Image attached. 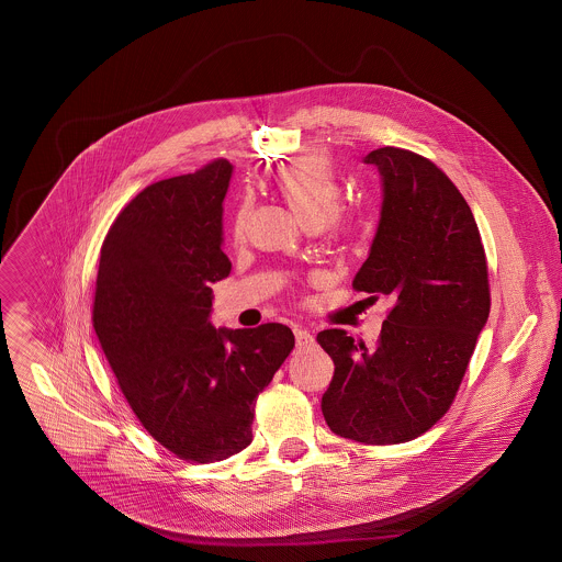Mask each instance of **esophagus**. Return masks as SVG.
<instances>
[{
    "mask_svg": "<svg viewBox=\"0 0 562 562\" xmlns=\"http://www.w3.org/2000/svg\"><path fill=\"white\" fill-rule=\"evenodd\" d=\"M293 331H295V338H297V345H300V347H308V345L314 342V338H312V334L306 327L293 325Z\"/></svg>",
    "mask_w": 562,
    "mask_h": 562,
    "instance_id": "1",
    "label": "esophagus"
}]
</instances>
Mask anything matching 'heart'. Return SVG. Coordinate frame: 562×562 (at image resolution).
<instances>
[{
  "mask_svg": "<svg viewBox=\"0 0 562 562\" xmlns=\"http://www.w3.org/2000/svg\"><path fill=\"white\" fill-rule=\"evenodd\" d=\"M273 186L284 195L291 209L308 226H318L331 239L351 233V217L340 209L342 183L331 161L323 153H306L273 175ZM248 209L241 204L231 217V235L241 237Z\"/></svg>",
  "mask_w": 562,
  "mask_h": 562,
  "instance_id": "heart-1",
  "label": "heart"
}]
</instances>
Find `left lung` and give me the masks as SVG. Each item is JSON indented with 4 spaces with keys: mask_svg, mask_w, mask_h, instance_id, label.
I'll use <instances>...</instances> for the list:
<instances>
[{
    "mask_svg": "<svg viewBox=\"0 0 562 562\" xmlns=\"http://www.w3.org/2000/svg\"><path fill=\"white\" fill-rule=\"evenodd\" d=\"M383 183L373 248L353 289L392 306L373 349L345 329L316 342L334 360L327 427L362 443H403L450 409L492 308L487 256L470 204L436 164L383 146L364 157Z\"/></svg>",
    "mask_w": 562,
    "mask_h": 562,
    "instance_id": "1",
    "label": "left lung"
}]
</instances>
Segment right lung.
I'll return each instance as SVG.
<instances>
[{
  "label": "right lung",
  "mask_w": 562,
  "mask_h": 562,
  "mask_svg": "<svg viewBox=\"0 0 562 562\" xmlns=\"http://www.w3.org/2000/svg\"><path fill=\"white\" fill-rule=\"evenodd\" d=\"M233 175L213 159L142 189L101 246L92 323L142 427L183 461L213 463L251 441L258 394L295 347L282 323L211 325V282L231 273L222 202Z\"/></svg>",
  "instance_id": "right-lung-1"
}]
</instances>
